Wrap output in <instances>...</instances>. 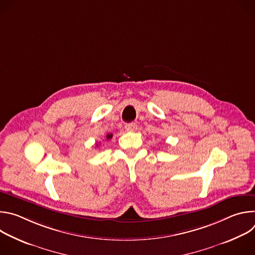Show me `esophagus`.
I'll return each instance as SVG.
<instances>
[{
    "label": "esophagus",
    "instance_id": "1",
    "mask_svg": "<svg viewBox=\"0 0 255 255\" xmlns=\"http://www.w3.org/2000/svg\"><path fill=\"white\" fill-rule=\"evenodd\" d=\"M136 129H137L136 123H128V124L125 125V130H126L127 132H133V131H135Z\"/></svg>",
    "mask_w": 255,
    "mask_h": 255
}]
</instances>
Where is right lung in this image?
<instances>
[{
  "label": "right lung",
  "instance_id": "right-lung-1",
  "mask_svg": "<svg viewBox=\"0 0 255 255\" xmlns=\"http://www.w3.org/2000/svg\"><path fill=\"white\" fill-rule=\"evenodd\" d=\"M112 136H113V134H108L106 137H107V139L109 140V139H111V138H112Z\"/></svg>",
  "mask_w": 255,
  "mask_h": 255
}]
</instances>
